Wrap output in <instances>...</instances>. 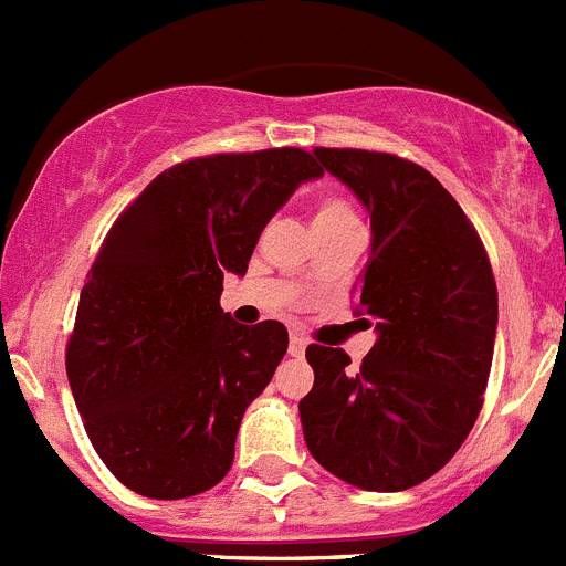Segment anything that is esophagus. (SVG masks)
<instances>
[{
  "instance_id": "34e87169",
  "label": "esophagus",
  "mask_w": 566,
  "mask_h": 566,
  "mask_svg": "<svg viewBox=\"0 0 566 566\" xmlns=\"http://www.w3.org/2000/svg\"><path fill=\"white\" fill-rule=\"evenodd\" d=\"M306 337L303 334H292V339H289V354L292 357H303V352H306Z\"/></svg>"
}]
</instances>
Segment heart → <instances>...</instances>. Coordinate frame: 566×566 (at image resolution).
<instances>
[{
    "instance_id": "obj_1",
    "label": "heart",
    "mask_w": 566,
    "mask_h": 566,
    "mask_svg": "<svg viewBox=\"0 0 566 566\" xmlns=\"http://www.w3.org/2000/svg\"><path fill=\"white\" fill-rule=\"evenodd\" d=\"M345 218H354V212L348 207H345L343 201H334V198H328V201H323L317 207V214H314V223H332V221H345Z\"/></svg>"
}]
</instances>
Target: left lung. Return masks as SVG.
Returning a JSON list of instances; mask_svg holds the SVG:
<instances>
[{"label":"left lung","mask_w":566,"mask_h":566,"mask_svg":"<svg viewBox=\"0 0 566 566\" xmlns=\"http://www.w3.org/2000/svg\"><path fill=\"white\" fill-rule=\"evenodd\" d=\"M314 158L371 214L354 312L377 343L357 371L343 348L308 345L303 437L337 479L397 493L444 468L476 422L496 343V280L468 214L428 169L368 149L317 147Z\"/></svg>","instance_id":"8db88e82"}]
</instances>
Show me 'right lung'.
Returning a JSON list of instances; mask_svg holds the SVG:
<instances>
[{
  "label": "right lung",
  "instance_id": "1",
  "mask_svg": "<svg viewBox=\"0 0 566 566\" xmlns=\"http://www.w3.org/2000/svg\"><path fill=\"white\" fill-rule=\"evenodd\" d=\"M306 149L209 155L164 169L109 229L78 297L70 391L109 473L147 499H187L232 468L234 439L289 348L277 319L240 326L223 274L300 184Z\"/></svg>",
  "mask_w": 566,
  "mask_h": 566
}]
</instances>
